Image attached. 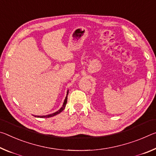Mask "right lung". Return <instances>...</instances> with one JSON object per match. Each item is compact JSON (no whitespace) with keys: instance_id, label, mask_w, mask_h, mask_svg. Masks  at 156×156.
Masks as SVG:
<instances>
[{"instance_id":"1","label":"right lung","mask_w":156,"mask_h":156,"mask_svg":"<svg viewBox=\"0 0 156 156\" xmlns=\"http://www.w3.org/2000/svg\"><path fill=\"white\" fill-rule=\"evenodd\" d=\"M68 95V92H67V95H66V97L65 100H64V101H63V106H61V108L59 110H58V111H57V112H55V113H54L50 114V115H41V116H40V115H34V117H40V118H45V117H53V116L56 115H57V114H58V113H60L61 112H62V111H63V110H64L65 107H66V104H67Z\"/></svg>"}]
</instances>
